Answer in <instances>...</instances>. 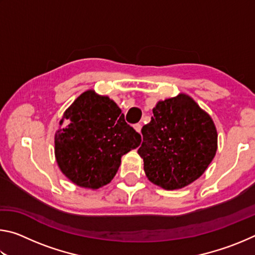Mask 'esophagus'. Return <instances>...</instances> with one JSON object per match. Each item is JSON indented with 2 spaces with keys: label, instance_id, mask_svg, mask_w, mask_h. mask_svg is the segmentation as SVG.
Instances as JSON below:
<instances>
[{
  "label": "esophagus",
  "instance_id": "34e87169",
  "mask_svg": "<svg viewBox=\"0 0 255 255\" xmlns=\"http://www.w3.org/2000/svg\"><path fill=\"white\" fill-rule=\"evenodd\" d=\"M133 128H135V130H136L137 132H140L141 125H140V124H135V125H133Z\"/></svg>",
  "mask_w": 255,
  "mask_h": 255
}]
</instances>
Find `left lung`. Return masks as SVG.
Wrapping results in <instances>:
<instances>
[{
  "mask_svg": "<svg viewBox=\"0 0 255 255\" xmlns=\"http://www.w3.org/2000/svg\"><path fill=\"white\" fill-rule=\"evenodd\" d=\"M150 123L141 128L138 154L150 182L165 190L184 188L204 174L217 150L210 116L181 93L158 101Z\"/></svg>",
  "mask_w": 255,
  "mask_h": 255,
  "instance_id": "1",
  "label": "left lung"
}]
</instances>
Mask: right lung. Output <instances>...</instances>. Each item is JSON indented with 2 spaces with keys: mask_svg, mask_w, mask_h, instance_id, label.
I'll return each instance as SVG.
<instances>
[{
  "mask_svg": "<svg viewBox=\"0 0 255 255\" xmlns=\"http://www.w3.org/2000/svg\"><path fill=\"white\" fill-rule=\"evenodd\" d=\"M55 133L60 171L79 187L99 189L110 182L122 156L139 146L141 137L125 122L122 109L93 90L82 93L64 112Z\"/></svg>",
  "mask_w": 255,
  "mask_h": 255,
  "instance_id": "add662e5",
  "label": "right lung"
}]
</instances>
